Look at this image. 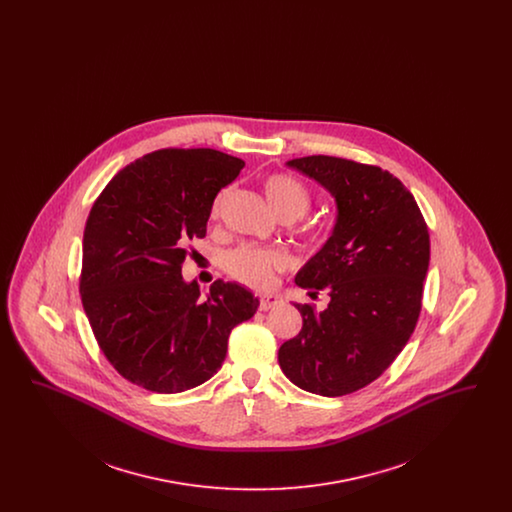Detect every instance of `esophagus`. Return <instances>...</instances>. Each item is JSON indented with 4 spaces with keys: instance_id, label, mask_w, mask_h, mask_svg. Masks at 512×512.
<instances>
[{
    "instance_id": "esophagus-1",
    "label": "esophagus",
    "mask_w": 512,
    "mask_h": 512,
    "mask_svg": "<svg viewBox=\"0 0 512 512\" xmlns=\"http://www.w3.org/2000/svg\"><path fill=\"white\" fill-rule=\"evenodd\" d=\"M280 303H282L280 295H261L259 297V309L261 311H270V309H274Z\"/></svg>"
}]
</instances>
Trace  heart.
I'll return each mask as SVG.
<instances>
[{
  "instance_id": "obj_1",
  "label": "heart",
  "mask_w": 512,
  "mask_h": 512,
  "mask_svg": "<svg viewBox=\"0 0 512 512\" xmlns=\"http://www.w3.org/2000/svg\"><path fill=\"white\" fill-rule=\"evenodd\" d=\"M265 194L270 205L282 219L297 220L305 217L313 205L311 190L290 174H270L265 180ZM228 199V190L217 197L213 217H219L222 205ZM288 267V257L280 249L245 244L224 255L226 272L251 288H268L276 276Z\"/></svg>"
}]
</instances>
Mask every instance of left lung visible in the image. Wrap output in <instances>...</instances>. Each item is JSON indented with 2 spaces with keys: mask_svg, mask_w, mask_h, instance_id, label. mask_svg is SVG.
<instances>
[{
  "mask_svg": "<svg viewBox=\"0 0 512 512\" xmlns=\"http://www.w3.org/2000/svg\"><path fill=\"white\" fill-rule=\"evenodd\" d=\"M338 201L334 234L299 270L295 284L317 313L297 303L301 332L278 351L282 372L301 390L340 397L380 378L403 351L422 309L430 234L413 194L376 165L341 157L292 159Z\"/></svg>",
  "mask_w": 512,
  "mask_h": 512,
  "instance_id": "obj_1",
  "label": "left lung"
}]
</instances>
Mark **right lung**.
Instances as JSON below:
<instances>
[{"label":"right lung","instance_id":"add662e5","mask_svg":"<svg viewBox=\"0 0 512 512\" xmlns=\"http://www.w3.org/2000/svg\"><path fill=\"white\" fill-rule=\"evenodd\" d=\"M244 161L217 149L167 147L113 176L92 205L82 242L80 297L99 349L128 382L192 390L217 374L234 326L257 313L253 293L186 284L190 242L205 238L220 190Z\"/></svg>","mask_w":512,"mask_h":512}]
</instances>
